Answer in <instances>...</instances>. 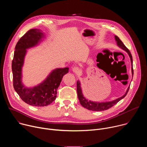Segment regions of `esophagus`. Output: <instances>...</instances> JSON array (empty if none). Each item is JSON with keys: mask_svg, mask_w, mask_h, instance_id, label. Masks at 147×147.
I'll return each mask as SVG.
<instances>
[{"mask_svg": "<svg viewBox=\"0 0 147 147\" xmlns=\"http://www.w3.org/2000/svg\"><path fill=\"white\" fill-rule=\"evenodd\" d=\"M72 71L74 73H76V74H79L80 73V69L79 68L77 67H73L72 68Z\"/></svg>", "mask_w": 147, "mask_h": 147, "instance_id": "1", "label": "esophagus"}]
</instances>
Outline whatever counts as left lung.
Masks as SVG:
<instances>
[{"instance_id":"obj_1","label":"left lung","mask_w":147,"mask_h":147,"mask_svg":"<svg viewBox=\"0 0 147 147\" xmlns=\"http://www.w3.org/2000/svg\"><path fill=\"white\" fill-rule=\"evenodd\" d=\"M115 39L116 40V42L117 43V45L124 51L126 52L130 58V61H131V73L133 76V58L131 54L130 53V52L129 50L124 46L123 43L121 42V40L119 39V38L115 35ZM98 65V64H97ZM130 87H128L126 92L121 97L117 98L115 100H111V101H105V102H95V101H92L90 100L87 99L86 98V97L84 96L82 91V89L81 87V83L79 80L77 81V95H78V98L80 101V104L81 105L90 111H105L107 110L113 106H114L115 105H116L117 102H119L121 99L124 98L125 95H127L129 90Z\"/></svg>"}]
</instances>
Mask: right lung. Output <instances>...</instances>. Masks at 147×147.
I'll return each instance as SVG.
<instances>
[{
  "label": "right lung",
  "mask_w": 147,
  "mask_h": 147,
  "mask_svg": "<svg viewBox=\"0 0 147 147\" xmlns=\"http://www.w3.org/2000/svg\"><path fill=\"white\" fill-rule=\"evenodd\" d=\"M44 38L45 34L40 30L35 28L29 30L17 43L12 61L14 90L24 102L34 107L47 106L56 99L57 90L62 78L69 70V67L55 69L37 86L26 87L22 80V69L27 49L38 45Z\"/></svg>",
  "instance_id": "obj_1"
}]
</instances>
